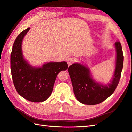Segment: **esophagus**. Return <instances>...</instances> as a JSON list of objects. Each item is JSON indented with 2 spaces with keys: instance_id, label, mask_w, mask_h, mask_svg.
Wrapping results in <instances>:
<instances>
[{
  "instance_id": "1",
  "label": "esophagus",
  "mask_w": 132,
  "mask_h": 132,
  "mask_svg": "<svg viewBox=\"0 0 132 132\" xmlns=\"http://www.w3.org/2000/svg\"><path fill=\"white\" fill-rule=\"evenodd\" d=\"M66 61H67V63H68V66H70L74 63L75 60L73 58L70 57V58H68V59H67Z\"/></svg>"
}]
</instances>
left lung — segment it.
Instances as JSON below:
<instances>
[{"label":"left lung","mask_w":132,"mask_h":132,"mask_svg":"<svg viewBox=\"0 0 132 132\" xmlns=\"http://www.w3.org/2000/svg\"><path fill=\"white\" fill-rule=\"evenodd\" d=\"M116 69L112 80L106 85L96 83L92 79L89 69L79 63L70 66L68 71L70 77L74 93L77 99L87 105H95L103 102L113 93L119 83L124 62L121 43L116 41Z\"/></svg>","instance_id":"8db88e82"}]
</instances>
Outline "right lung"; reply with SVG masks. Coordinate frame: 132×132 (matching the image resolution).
I'll return each mask as SVG.
<instances>
[{"label": "right lung", "mask_w": 132, "mask_h": 132, "mask_svg": "<svg viewBox=\"0 0 132 132\" xmlns=\"http://www.w3.org/2000/svg\"><path fill=\"white\" fill-rule=\"evenodd\" d=\"M29 28L18 35L11 53V70L13 85L18 94L32 102H41L48 99L53 91L58 74L66 70V62H49L35 68L27 63L22 54L21 43Z\"/></svg>", "instance_id": "add662e5"}]
</instances>
